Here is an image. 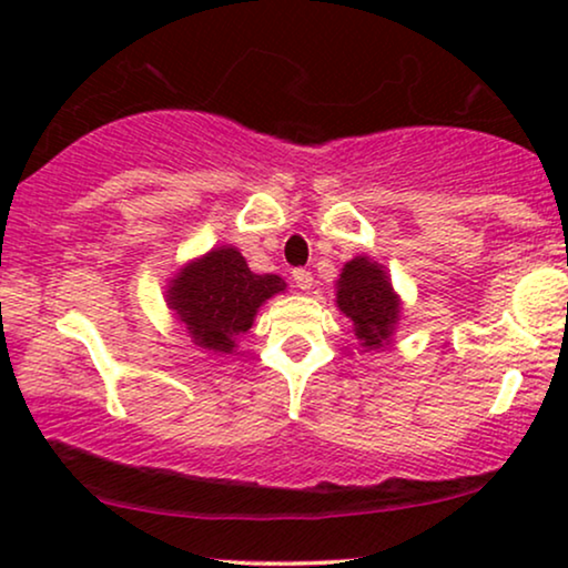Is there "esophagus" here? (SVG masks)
Segmentation results:
<instances>
[{"instance_id": "esophagus-1", "label": "esophagus", "mask_w": 568, "mask_h": 568, "mask_svg": "<svg viewBox=\"0 0 568 568\" xmlns=\"http://www.w3.org/2000/svg\"><path fill=\"white\" fill-rule=\"evenodd\" d=\"M292 282H294V286H297V290H302V292L313 290V271H307V268H294V271H292Z\"/></svg>"}]
</instances>
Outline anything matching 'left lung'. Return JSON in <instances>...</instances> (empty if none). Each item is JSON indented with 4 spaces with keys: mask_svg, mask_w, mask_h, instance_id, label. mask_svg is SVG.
<instances>
[{
    "mask_svg": "<svg viewBox=\"0 0 568 568\" xmlns=\"http://www.w3.org/2000/svg\"><path fill=\"white\" fill-rule=\"evenodd\" d=\"M338 310L352 317L356 336L364 348H383L398 321L400 302L383 266L369 258H354L344 266L336 294Z\"/></svg>",
    "mask_w": 568,
    "mask_h": 568,
    "instance_id": "left-lung-1",
    "label": "left lung"
}]
</instances>
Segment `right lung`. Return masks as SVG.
I'll return each mask as SVG.
<instances>
[{"instance_id": "right-lung-1", "label": "right lung", "mask_w": 568, "mask_h": 568, "mask_svg": "<svg viewBox=\"0 0 568 568\" xmlns=\"http://www.w3.org/2000/svg\"><path fill=\"white\" fill-rule=\"evenodd\" d=\"M284 286L274 274H253L235 247H216L173 278L168 305L201 348L230 354L253 325L255 310Z\"/></svg>"}]
</instances>
